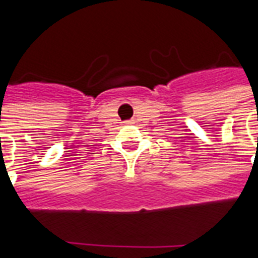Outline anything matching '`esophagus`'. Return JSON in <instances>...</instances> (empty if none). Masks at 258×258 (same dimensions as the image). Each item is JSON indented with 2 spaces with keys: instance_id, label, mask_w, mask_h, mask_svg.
I'll return each mask as SVG.
<instances>
[{
  "instance_id": "obj_1",
  "label": "esophagus",
  "mask_w": 258,
  "mask_h": 258,
  "mask_svg": "<svg viewBox=\"0 0 258 258\" xmlns=\"http://www.w3.org/2000/svg\"><path fill=\"white\" fill-rule=\"evenodd\" d=\"M127 123H131V121H127Z\"/></svg>"
}]
</instances>
